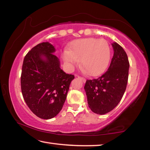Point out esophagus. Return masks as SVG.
I'll return each mask as SVG.
<instances>
[{
	"instance_id": "obj_1",
	"label": "esophagus",
	"mask_w": 150,
	"mask_h": 150,
	"mask_svg": "<svg viewBox=\"0 0 150 150\" xmlns=\"http://www.w3.org/2000/svg\"><path fill=\"white\" fill-rule=\"evenodd\" d=\"M77 77L78 78H79V79H81V80H82L83 81V82H85V81H86V79H85L84 78V77H80V76H77Z\"/></svg>"
}]
</instances>
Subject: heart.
<instances>
[{"label":"heart","mask_w":150,"mask_h":150,"mask_svg":"<svg viewBox=\"0 0 150 150\" xmlns=\"http://www.w3.org/2000/svg\"><path fill=\"white\" fill-rule=\"evenodd\" d=\"M63 59L69 67H73L81 59V65L91 75L102 73L108 64L110 49L104 39L83 38L71 44L69 50L62 54Z\"/></svg>","instance_id":"heart-1"}]
</instances>
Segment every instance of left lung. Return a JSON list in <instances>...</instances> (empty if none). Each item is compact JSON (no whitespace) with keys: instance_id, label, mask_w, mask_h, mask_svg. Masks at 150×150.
<instances>
[{"instance_id":"1","label":"left lung","mask_w":150,"mask_h":150,"mask_svg":"<svg viewBox=\"0 0 150 150\" xmlns=\"http://www.w3.org/2000/svg\"><path fill=\"white\" fill-rule=\"evenodd\" d=\"M114 55L108 70L100 77L87 80L85 90L93 112L105 115L120 103L128 79L130 63L126 53L117 43L112 44Z\"/></svg>"}]
</instances>
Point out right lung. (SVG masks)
Masks as SVG:
<instances>
[{
	"label": "right lung",
	"instance_id": "obj_1",
	"mask_svg": "<svg viewBox=\"0 0 150 150\" xmlns=\"http://www.w3.org/2000/svg\"><path fill=\"white\" fill-rule=\"evenodd\" d=\"M55 48L49 42L35 45L26 55L21 73V90L26 105L34 115L50 119L59 112L75 78L60 68Z\"/></svg>",
	"mask_w": 150,
	"mask_h": 150
}]
</instances>
